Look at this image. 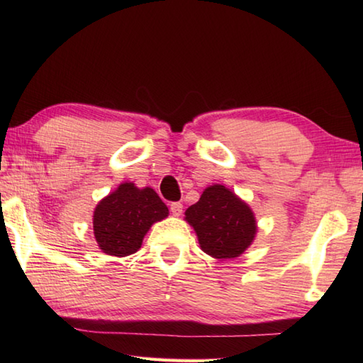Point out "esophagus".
I'll use <instances>...</instances> for the list:
<instances>
[{
    "mask_svg": "<svg viewBox=\"0 0 363 363\" xmlns=\"http://www.w3.org/2000/svg\"><path fill=\"white\" fill-rule=\"evenodd\" d=\"M169 211L174 215V217H179L182 213V204L181 203H172L169 204Z\"/></svg>",
    "mask_w": 363,
    "mask_h": 363,
    "instance_id": "esophagus-1",
    "label": "esophagus"
}]
</instances>
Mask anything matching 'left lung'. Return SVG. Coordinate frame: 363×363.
<instances>
[{"mask_svg":"<svg viewBox=\"0 0 363 363\" xmlns=\"http://www.w3.org/2000/svg\"><path fill=\"white\" fill-rule=\"evenodd\" d=\"M201 250L217 259H234L248 248L256 235L254 213L225 186L207 187L199 201L186 211Z\"/></svg>","mask_w":363,"mask_h":363,"instance_id":"obj_1","label":"left lung"}]
</instances>
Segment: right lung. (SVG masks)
Returning a JSON list of instances; mask_svg holds the SVG:
<instances>
[{
  "instance_id": "1",
  "label": "right lung",
  "mask_w": 363,
  "mask_h": 363,
  "mask_svg": "<svg viewBox=\"0 0 363 363\" xmlns=\"http://www.w3.org/2000/svg\"><path fill=\"white\" fill-rule=\"evenodd\" d=\"M168 217V207L152 189L125 182L99 201L94 213L98 246L109 256L125 257L142 246L152 223Z\"/></svg>"
}]
</instances>
